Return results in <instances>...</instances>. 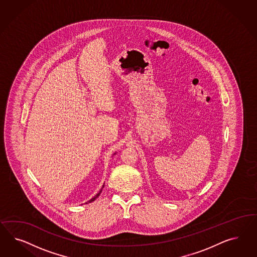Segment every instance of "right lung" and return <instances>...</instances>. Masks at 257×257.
Instances as JSON below:
<instances>
[{
  "label": "right lung",
  "instance_id": "obj_1",
  "mask_svg": "<svg viewBox=\"0 0 257 257\" xmlns=\"http://www.w3.org/2000/svg\"><path fill=\"white\" fill-rule=\"evenodd\" d=\"M103 187H104V185H103V186H102V187H101V190H100V191H99V193H98V194L95 195V196H94L93 198H92V199H90V200H89V201H88V202H94V201H95V200H96V199H97V198H98V197H99V196H100V194H101V191H102V188H103ZM87 202H86V203H87Z\"/></svg>",
  "mask_w": 257,
  "mask_h": 257
}]
</instances>
